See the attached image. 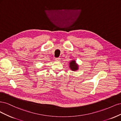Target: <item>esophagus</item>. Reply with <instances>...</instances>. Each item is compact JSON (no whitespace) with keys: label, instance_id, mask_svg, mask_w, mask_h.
I'll list each match as a JSON object with an SVG mask.
<instances>
[{"label":"esophagus","instance_id":"obj_1","mask_svg":"<svg viewBox=\"0 0 121 121\" xmlns=\"http://www.w3.org/2000/svg\"><path fill=\"white\" fill-rule=\"evenodd\" d=\"M55 60H56V61H59L60 60V58H56V59H55Z\"/></svg>","mask_w":121,"mask_h":121}]
</instances>
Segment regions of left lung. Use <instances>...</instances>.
I'll list each match as a JSON object with an SVG mask.
<instances>
[{
  "label": "left lung",
  "mask_w": 121,
  "mask_h": 121,
  "mask_svg": "<svg viewBox=\"0 0 121 121\" xmlns=\"http://www.w3.org/2000/svg\"><path fill=\"white\" fill-rule=\"evenodd\" d=\"M69 68L73 71H76L79 69V65L76 63L75 60H72L69 63Z\"/></svg>",
  "instance_id": "obj_1"
}]
</instances>
